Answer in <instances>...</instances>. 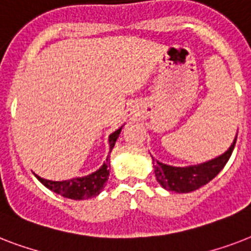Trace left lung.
<instances>
[{"label": "left lung", "mask_w": 251, "mask_h": 251, "mask_svg": "<svg viewBox=\"0 0 251 251\" xmlns=\"http://www.w3.org/2000/svg\"><path fill=\"white\" fill-rule=\"evenodd\" d=\"M236 141H237V134L228 151H226L223 155L202 164L190 165V167H172V165L163 164L151 156L155 164L153 168H155L157 182L165 190L176 191V193H190L197 190L219 175V172L222 171L226 161L229 160ZM155 161H157L156 163H154Z\"/></svg>", "instance_id": "left-lung-1"}]
</instances>
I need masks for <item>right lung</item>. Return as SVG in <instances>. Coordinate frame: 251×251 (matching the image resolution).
<instances>
[{
	"mask_svg": "<svg viewBox=\"0 0 251 251\" xmlns=\"http://www.w3.org/2000/svg\"><path fill=\"white\" fill-rule=\"evenodd\" d=\"M122 126L114 133L109 135V153L112 152L118 135L121 133ZM109 155L106 156L105 163L99 168L98 171L91 173L84 177H76V178L65 179V181H50L39 177L37 175L36 178L40 181L45 187H48L49 190L54 191L57 194L62 195L65 198L74 199V201H80V199H88L91 197H96L101 193L104 189V185L108 181L109 177Z\"/></svg>",
	"mask_w": 251,
	"mask_h": 251,
	"instance_id": "right-lung-1",
	"label": "right lung"
}]
</instances>
